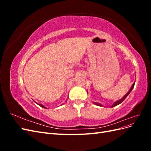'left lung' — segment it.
Wrapping results in <instances>:
<instances>
[{
  "instance_id": "1",
  "label": "left lung",
  "mask_w": 151,
  "mask_h": 151,
  "mask_svg": "<svg viewBox=\"0 0 151 151\" xmlns=\"http://www.w3.org/2000/svg\"><path fill=\"white\" fill-rule=\"evenodd\" d=\"M135 82H134V83L132 84V87H131V88L130 89V90L129 91V92H128L124 96H123L122 99H119V100H118V101H115V103H114L111 106V107L112 108V107H114V106H117V105H118V104H120V103H122L123 101H124V99L128 96H129V94L130 93V92L132 91V90L133 89V88H134V85H135ZM88 93V92H87ZM94 103V104H95L96 105H97V106H103V104H100V103H96V102H93Z\"/></svg>"
}]
</instances>
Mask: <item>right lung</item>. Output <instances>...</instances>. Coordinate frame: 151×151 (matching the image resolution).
<instances>
[{"mask_svg": "<svg viewBox=\"0 0 151 151\" xmlns=\"http://www.w3.org/2000/svg\"><path fill=\"white\" fill-rule=\"evenodd\" d=\"M35 103H36V104H38L40 106H41V107H42V108H46V109H47V108L46 107H45V106H44L43 104H38V103H36V102H35Z\"/></svg>", "mask_w": 151, "mask_h": 151, "instance_id": "obj_1", "label": "right lung"}]
</instances>
